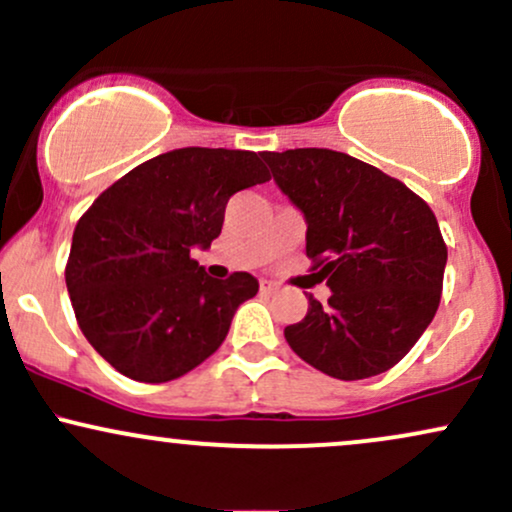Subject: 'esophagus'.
<instances>
[{
  "label": "esophagus",
  "mask_w": 512,
  "mask_h": 512,
  "mask_svg": "<svg viewBox=\"0 0 512 512\" xmlns=\"http://www.w3.org/2000/svg\"><path fill=\"white\" fill-rule=\"evenodd\" d=\"M260 289H262L264 293H274V291H276V284H274V281L262 279V281H260Z\"/></svg>",
  "instance_id": "34e87169"
}]
</instances>
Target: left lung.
Instances as JSON below:
<instances>
[{
    "label": "left lung",
    "mask_w": 512,
    "mask_h": 512,
    "mask_svg": "<svg viewBox=\"0 0 512 512\" xmlns=\"http://www.w3.org/2000/svg\"><path fill=\"white\" fill-rule=\"evenodd\" d=\"M303 211L305 255L332 296L284 330L305 363L337 380L385 373L436 315L448 248L431 207L383 170L332 149L264 151Z\"/></svg>",
    "instance_id": "8db88e82"
}]
</instances>
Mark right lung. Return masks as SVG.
<instances>
[{
  "label": "right lung",
  "mask_w": 512,
  "mask_h": 512,
  "mask_svg": "<svg viewBox=\"0 0 512 512\" xmlns=\"http://www.w3.org/2000/svg\"><path fill=\"white\" fill-rule=\"evenodd\" d=\"M269 178L255 151L187 146L129 170L88 207L64 279L81 332L117 373L168 383L223 344L260 284L248 272L211 279L190 252L219 238L228 199Z\"/></svg>",
  "instance_id": "obj_1"
}]
</instances>
